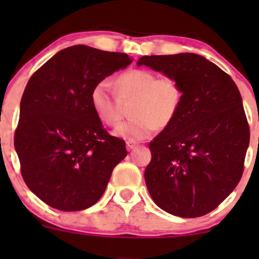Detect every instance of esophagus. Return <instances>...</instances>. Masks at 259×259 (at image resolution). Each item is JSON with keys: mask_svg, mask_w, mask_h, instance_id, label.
I'll list each match as a JSON object with an SVG mask.
<instances>
[{"mask_svg": "<svg viewBox=\"0 0 259 259\" xmlns=\"http://www.w3.org/2000/svg\"><path fill=\"white\" fill-rule=\"evenodd\" d=\"M139 145L138 141H134V140H127L126 141V148L127 150H133Z\"/></svg>", "mask_w": 259, "mask_h": 259, "instance_id": "obj_1", "label": "esophagus"}]
</instances>
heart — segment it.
Instances as JSON below:
<instances>
[{"instance_id":"1","label":"heart","mask_w":259,"mask_h":259,"mask_svg":"<svg viewBox=\"0 0 259 259\" xmlns=\"http://www.w3.org/2000/svg\"><path fill=\"white\" fill-rule=\"evenodd\" d=\"M118 97H134L130 106L129 120L121 123L114 134L129 140H145L165 127L179 112L184 91L173 76H159L146 69H130L117 80ZM118 97L108 80H101L92 88L90 101L94 112L108 126L118 125L120 120Z\"/></svg>"}]
</instances>
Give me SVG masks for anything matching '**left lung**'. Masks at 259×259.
<instances>
[{
  "mask_svg": "<svg viewBox=\"0 0 259 259\" xmlns=\"http://www.w3.org/2000/svg\"><path fill=\"white\" fill-rule=\"evenodd\" d=\"M138 65L173 76L184 91L175 119L148 145V192L173 215L207 214L243 173L249 126L239 89L218 65L194 53L145 56Z\"/></svg>",
  "mask_w": 259,
  "mask_h": 259,
  "instance_id": "1",
  "label": "left lung"
}]
</instances>
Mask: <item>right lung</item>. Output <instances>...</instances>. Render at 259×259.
<instances>
[{
	"label": "right lung",
	"instance_id": "add662e5",
	"mask_svg": "<svg viewBox=\"0 0 259 259\" xmlns=\"http://www.w3.org/2000/svg\"><path fill=\"white\" fill-rule=\"evenodd\" d=\"M132 63L126 53L85 45L59 51L31 75L20 101L14 147L26 186L56 209L94 206L126 157L94 112L92 88Z\"/></svg>",
	"mask_w": 259,
	"mask_h": 259
}]
</instances>
